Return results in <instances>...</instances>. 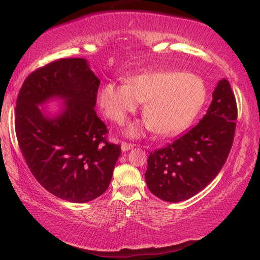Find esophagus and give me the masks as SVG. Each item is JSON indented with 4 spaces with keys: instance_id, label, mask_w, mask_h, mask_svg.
Segmentation results:
<instances>
[{
    "instance_id": "34e87169",
    "label": "esophagus",
    "mask_w": 260,
    "mask_h": 260,
    "mask_svg": "<svg viewBox=\"0 0 260 260\" xmlns=\"http://www.w3.org/2000/svg\"><path fill=\"white\" fill-rule=\"evenodd\" d=\"M134 148V146L133 144H131V143H126V142H121V151H128V150H131V149H133Z\"/></svg>"
}]
</instances>
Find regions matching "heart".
<instances>
[{"label":"heart","instance_id":"obj_1","mask_svg":"<svg viewBox=\"0 0 260 260\" xmlns=\"http://www.w3.org/2000/svg\"><path fill=\"white\" fill-rule=\"evenodd\" d=\"M208 96L202 78L183 72H147L128 79L127 83L108 82L101 88L99 101L104 113L122 124L129 113L146 102L143 114L148 126L158 134L174 135L193 120ZM127 135L139 136L138 124L129 125Z\"/></svg>","mask_w":260,"mask_h":260}]
</instances>
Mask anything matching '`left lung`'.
Here are the masks:
<instances>
[{
	"label": "left lung",
	"instance_id": "1",
	"mask_svg": "<svg viewBox=\"0 0 260 260\" xmlns=\"http://www.w3.org/2000/svg\"><path fill=\"white\" fill-rule=\"evenodd\" d=\"M237 108L230 82L221 79L199 124L166 147L150 152L146 182L153 195L178 203L195 196L217 177L234 140Z\"/></svg>",
	"mask_w": 260,
	"mask_h": 260
}]
</instances>
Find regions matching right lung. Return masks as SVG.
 I'll list each match as a JSON object with an SVG mask.
<instances>
[{
  "label": "right lung",
  "mask_w": 260,
  "mask_h": 260,
  "mask_svg": "<svg viewBox=\"0 0 260 260\" xmlns=\"http://www.w3.org/2000/svg\"><path fill=\"white\" fill-rule=\"evenodd\" d=\"M100 79L85 58H63L26 78L16 107V134L30 172L52 195L72 203L107 190L120 146L105 140L95 112ZM59 100L55 113L44 107Z\"/></svg>",
  "instance_id": "1"
}]
</instances>
